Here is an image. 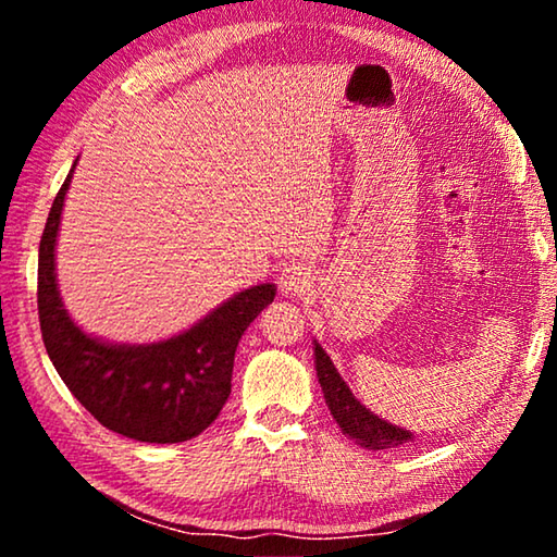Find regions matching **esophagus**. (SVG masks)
Segmentation results:
<instances>
[{"label":"esophagus","mask_w":557,"mask_h":557,"mask_svg":"<svg viewBox=\"0 0 557 557\" xmlns=\"http://www.w3.org/2000/svg\"><path fill=\"white\" fill-rule=\"evenodd\" d=\"M277 285L282 292H285V295L305 297L307 292L314 287V270L309 268L307 262H292V265L282 268Z\"/></svg>","instance_id":"esophagus-1"}]
</instances>
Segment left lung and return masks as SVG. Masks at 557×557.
Returning <instances> with one entry per match:
<instances>
[{
    "label": "left lung",
    "instance_id": "obj_1",
    "mask_svg": "<svg viewBox=\"0 0 557 557\" xmlns=\"http://www.w3.org/2000/svg\"><path fill=\"white\" fill-rule=\"evenodd\" d=\"M314 356H317V375L319 383H322L324 398L329 410H332L334 420L338 428L344 430V435L354 437L361 447L369 449H391L405 445V442L412 440L408 430L395 428L391 422L381 420L379 414L366 410L361 403L354 398V393L348 391V385L342 381V375L336 373L332 358L319 344H314Z\"/></svg>",
    "mask_w": 557,
    "mask_h": 557
}]
</instances>
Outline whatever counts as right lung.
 <instances>
[{
    "label": "right lung",
    "instance_id": "1",
    "mask_svg": "<svg viewBox=\"0 0 557 557\" xmlns=\"http://www.w3.org/2000/svg\"><path fill=\"white\" fill-rule=\"evenodd\" d=\"M71 174L55 194L39 245L36 297L46 351L69 391L102 428L157 445L201 435L231 395L240 336L272 305L275 287L245 289L188 332L159 344L112 346L83 334L65 314L53 272L55 235Z\"/></svg>",
    "mask_w": 557,
    "mask_h": 557
}]
</instances>
